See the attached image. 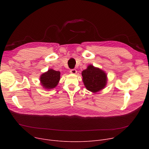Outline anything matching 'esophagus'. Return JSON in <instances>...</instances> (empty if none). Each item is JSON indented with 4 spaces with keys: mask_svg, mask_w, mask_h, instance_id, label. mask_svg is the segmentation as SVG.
<instances>
[{
    "mask_svg": "<svg viewBox=\"0 0 149 149\" xmlns=\"http://www.w3.org/2000/svg\"><path fill=\"white\" fill-rule=\"evenodd\" d=\"M70 74H76V73H77V70H76V69H71V70H70Z\"/></svg>",
    "mask_w": 149,
    "mask_h": 149,
    "instance_id": "1",
    "label": "esophagus"
}]
</instances>
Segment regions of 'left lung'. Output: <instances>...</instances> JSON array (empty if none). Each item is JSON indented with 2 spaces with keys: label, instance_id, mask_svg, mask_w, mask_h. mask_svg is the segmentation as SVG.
Here are the masks:
<instances>
[{
  "label": "left lung",
  "instance_id": "left-lung-1",
  "mask_svg": "<svg viewBox=\"0 0 149 149\" xmlns=\"http://www.w3.org/2000/svg\"><path fill=\"white\" fill-rule=\"evenodd\" d=\"M81 75L85 88L91 92H98L106 86L107 74L105 71L99 68L89 65L86 69L83 70Z\"/></svg>",
  "mask_w": 149,
  "mask_h": 149
}]
</instances>
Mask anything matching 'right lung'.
<instances>
[{"instance_id": "obj_1", "label": "right lung", "mask_w": 149, "mask_h": 149, "mask_svg": "<svg viewBox=\"0 0 149 149\" xmlns=\"http://www.w3.org/2000/svg\"><path fill=\"white\" fill-rule=\"evenodd\" d=\"M60 80V72L49 69L41 74L40 81L42 86L46 89L49 90L56 88Z\"/></svg>"}]
</instances>
